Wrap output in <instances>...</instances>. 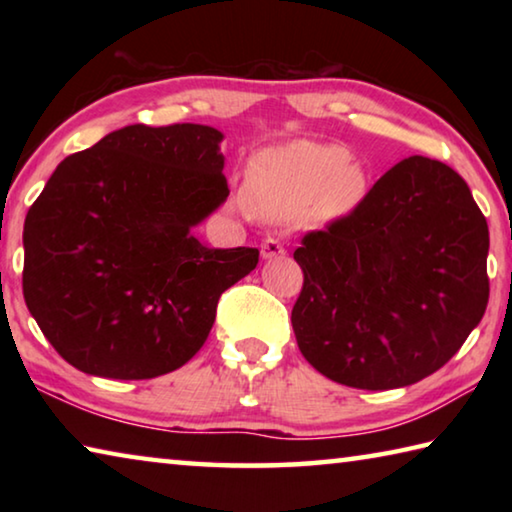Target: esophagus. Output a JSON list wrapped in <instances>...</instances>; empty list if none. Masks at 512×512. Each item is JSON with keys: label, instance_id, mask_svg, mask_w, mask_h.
<instances>
[{"label": "esophagus", "instance_id": "1", "mask_svg": "<svg viewBox=\"0 0 512 512\" xmlns=\"http://www.w3.org/2000/svg\"><path fill=\"white\" fill-rule=\"evenodd\" d=\"M287 253V250H284V244L277 237H266L264 241H262V257L264 259H273V257H280V255H284Z\"/></svg>", "mask_w": 512, "mask_h": 512}]
</instances>
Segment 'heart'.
Here are the masks:
<instances>
[{
  "label": "heart",
  "mask_w": 512,
  "mask_h": 512,
  "mask_svg": "<svg viewBox=\"0 0 512 512\" xmlns=\"http://www.w3.org/2000/svg\"><path fill=\"white\" fill-rule=\"evenodd\" d=\"M363 187V171L345 146L296 140L250 160L237 207L268 221H287L302 212L311 219H332L359 203Z\"/></svg>",
  "instance_id": "b5f03b06"
}]
</instances>
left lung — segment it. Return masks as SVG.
I'll return each instance as SVG.
<instances>
[{
    "label": "left lung",
    "instance_id": "left-lung-1",
    "mask_svg": "<svg viewBox=\"0 0 512 512\" xmlns=\"http://www.w3.org/2000/svg\"><path fill=\"white\" fill-rule=\"evenodd\" d=\"M488 221L465 180L413 155L348 214L302 237L291 323L320 375L352 388L415 384L461 350L485 314Z\"/></svg>",
    "mask_w": 512,
    "mask_h": 512
}]
</instances>
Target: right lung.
<instances>
[{
	"mask_svg": "<svg viewBox=\"0 0 512 512\" xmlns=\"http://www.w3.org/2000/svg\"><path fill=\"white\" fill-rule=\"evenodd\" d=\"M221 140L201 124L119 128L60 162L29 207L24 300L74 368L151 379L185 366L221 293L257 266V248L192 232L230 194Z\"/></svg>",
	"mask_w": 512,
	"mask_h": 512,
	"instance_id": "add662e5",
	"label": "right lung"
}]
</instances>
